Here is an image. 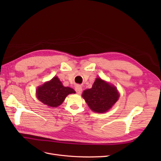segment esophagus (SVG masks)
<instances>
[{
    "label": "esophagus",
    "instance_id": "esophagus-1",
    "mask_svg": "<svg viewBox=\"0 0 161 161\" xmlns=\"http://www.w3.org/2000/svg\"><path fill=\"white\" fill-rule=\"evenodd\" d=\"M75 91H76V92H77L78 94H80L81 92H82V87L80 85H77L75 87Z\"/></svg>",
    "mask_w": 161,
    "mask_h": 161
}]
</instances>
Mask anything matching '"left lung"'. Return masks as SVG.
<instances>
[{
    "mask_svg": "<svg viewBox=\"0 0 161 161\" xmlns=\"http://www.w3.org/2000/svg\"><path fill=\"white\" fill-rule=\"evenodd\" d=\"M82 97L92 111L104 113L118 100L119 93L114 86L97 78L92 88L82 92Z\"/></svg>",
    "mask_w": 161,
    "mask_h": 161,
    "instance_id": "obj_1",
    "label": "left lung"
}]
</instances>
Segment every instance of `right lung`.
<instances>
[{"label":"right lung","mask_w":161,"mask_h":161,"mask_svg":"<svg viewBox=\"0 0 161 161\" xmlns=\"http://www.w3.org/2000/svg\"><path fill=\"white\" fill-rule=\"evenodd\" d=\"M72 93H75V90L63 86L57 76L39 86L36 91L37 99L43 103L52 108L60 105L66 96Z\"/></svg>","instance_id":"right-lung-1"}]
</instances>
